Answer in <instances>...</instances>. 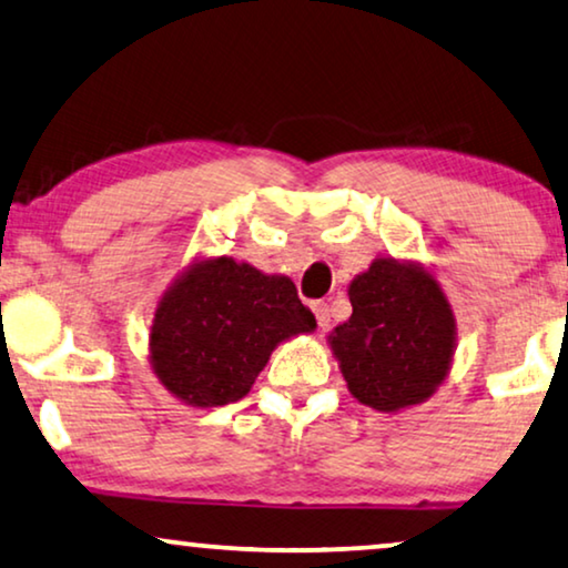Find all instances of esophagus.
<instances>
[{
  "mask_svg": "<svg viewBox=\"0 0 568 568\" xmlns=\"http://www.w3.org/2000/svg\"><path fill=\"white\" fill-rule=\"evenodd\" d=\"M313 313L317 317V325H321L323 331L328 328V325H331V310H328V305H325V302H313Z\"/></svg>",
  "mask_w": 568,
  "mask_h": 568,
  "instance_id": "34e87169",
  "label": "esophagus"
}]
</instances>
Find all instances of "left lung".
Wrapping results in <instances>:
<instances>
[{
    "label": "left lung",
    "mask_w": 568,
    "mask_h": 568,
    "mask_svg": "<svg viewBox=\"0 0 568 568\" xmlns=\"http://www.w3.org/2000/svg\"><path fill=\"white\" fill-rule=\"evenodd\" d=\"M348 300L354 313L331 333V348L354 398L383 414L424 403L447 377L457 338L437 278L418 263L377 258Z\"/></svg>",
    "instance_id": "1"
}]
</instances>
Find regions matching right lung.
Instances as JSON below:
<instances>
[{
	"label": "right lung",
	"instance_id": "obj_1",
	"mask_svg": "<svg viewBox=\"0 0 568 568\" xmlns=\"http://www.w3.org/2000/svg\"><path fill=\"white\" fill-rule=\"evenodd\" d=\"M315 315L286 276L251 263L199 261L162 294L152 321V369L189 406H227L247 395L282 341L310 333Z\"/></svg>",
	"mask_w": 568,
	"mask_h": 568
}]
</instances>
